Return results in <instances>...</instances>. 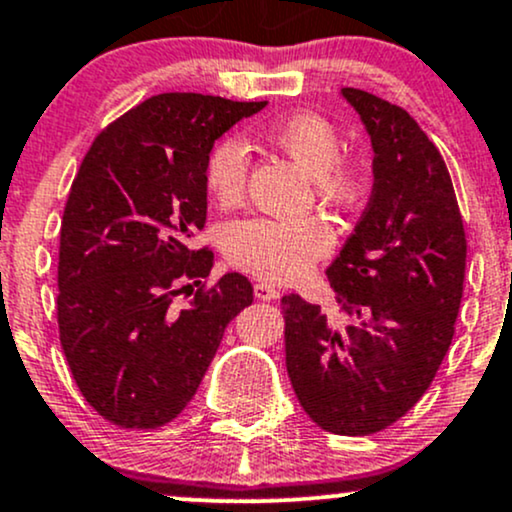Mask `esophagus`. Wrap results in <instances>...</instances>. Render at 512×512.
<instances>
[{"label": "esophagus", "instance_id": "34e87169", "mask_svg": "<svg viewBox=\"0 0 512 512\" xmlns=\"http://www.w3.org/2000/svg\"><path fill=\"white\" fill-rule=\"evenodd\" d=\"M254 294L256 299H261V302H275V299L280 297V292L275 290V285H270V282H256Z\"/></svg>", "mask_w": 512, "mask_h": 512}]
</instances>
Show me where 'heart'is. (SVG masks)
<instances>
[{
    "label": "heart",
    "mask_w": 512,
    "mask_h": 512,
    "mask_svg": "<svg viewBox=\"0 0 512 512\" xmlns=\"http://www.w3.org/2000/svg\"><path fill=\"white\" fill-rule=\"evenodd\" d=\"M266 138L314 177L316 191L333 203H352L362 189V167L340 155V131L318 112H292L266 126ZM251 150L242 136L215 143L206 162L210 196L220 206L242 201ZM225 254L237 268L266 280H297L333 246V230L316 215L294 220L244 218L222 232Z\"/></svg>",
    "instance_id": "heart-1"
}]
</instances>
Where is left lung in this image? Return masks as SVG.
<instances>
[{"label": "left lung", "instance_id": "left-lung-1", "mask_svg": "<svg viewBox=\"0 0 512 512\" xmlns=\"http://www.w3.org/2000/svg\"><path fill=\"white\" fill-rule=\"evenodd\" d=\"M340 98L374 150L362 220L326 270L340 316L282 299L287 374L321 429L369 436L434 381L455 333L467 239L446 162L402 107L357 88Z\"/></svg>", "mask_w": 512, "mask_h": 512}]
</instances>
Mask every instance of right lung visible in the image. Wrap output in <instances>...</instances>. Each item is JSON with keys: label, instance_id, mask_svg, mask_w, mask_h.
<instances>
[{"label": "right lung", "instance_id": "right-lung-1", "mask_svg": "<svg viewBox=\"0 0 512 512\" xmlns=\"http://www.w3.org/2000/svg\"><path fill=\"white\" fill-rule=\"evenodd\" d=\"M266 105L153 95L107 126L83 158L62 218L57 321L76 386L107 422H172L196 395L225 328L254 302L239 273L186 306L174 297L213 268V251L191 249L206 225L213 143Z\"/></svg>", "mask_w": 512, "mask_h": 512}]
</instances>
